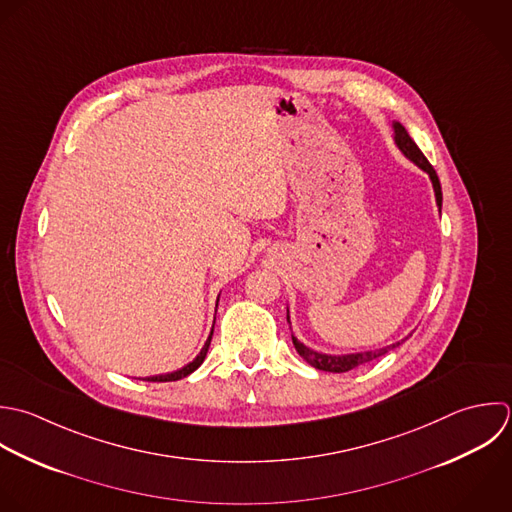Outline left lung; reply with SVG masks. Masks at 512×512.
Wrapping results in <instances>:
<instances>
[{
    "instance_id": "obj_1",
    "label": "left lung",
    "mask_w": 512,
    "mask_h": 512,
    "mask_svg": "<svg viewBox=\"0 0 512 512\" xmlns=\"http://www.w3.org/2000/svg\"><path fill=\"white\" fill-rule=\"evenodd\" d=\"M393 127H395V141H397L399 149H401L413 163H417L423 171L429 173V177H431V181H433V187H435L437 205H439V209H441V205H443V191H441V181H439L437 171L433 169V165L429 163V159L423 155V151L417 147V143L411 139V135L407 133V129H405L401 123H393ZM287 321H289V317H287ZM403 341H405V339H403ZM403 341L393 343V345L383 347V349H377V351H365V353H353V355H323V353H317V351L305 347L301 341H297V339L293 337V345H295L297 353H299L311 367H315V369H319V371H329V373H347V371H351V369H357V367H361V365H365V363H369V361H375V359L383 357L385 353L393 351V349L399 347Z\"/></svg>"
}]
</instances>
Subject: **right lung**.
Masks as SVG:
<instances>
[{"mask_svg":"<svg viewBox=\"0 0 512 512\" xmlns=\"http://www.w3.org/2000/svg\"><path fill=\"white\" fill-rule=\"evenodd\" d=\"M211 337H213V331H211V335H209V339H207V343H205V347L201 349V353L189 363V365H185L183 369H179V371H173V373H167V375H157V377H149L147 381H151V383H167V381H179V379H183V377H187V375H191L201 363H203V359H205V355H207V349H209V343H211Z\"/></svg>","mask_w":512,"mask_h":512,"instance_id":"right-lung-1","label":"right lung"}]
</instances>
